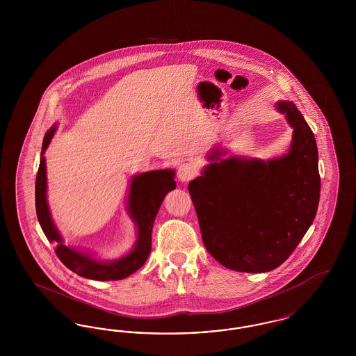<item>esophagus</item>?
<instances>
[{
  "mask_svg": "<svg viewBox=\"0 0 356 356\" xmlns=\"http://www.w3.org/2000/svg\"><path fill=\"white\" fill-rule=\"evenodd\" d=\"M196 175H197V170H196V167H195L193 164H191V163H183V164H180L179 168H177V177H179V180L183 181V183H186V181L192 180Z\"/></svg>",
  "mask_w": 356,
  "mask_h": 356,
  "instance_id": "34e87169",
  "label": "esophagus"
}]
</instances>
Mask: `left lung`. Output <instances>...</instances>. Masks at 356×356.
<instances>
[{"mask_svg":"<svg viewBox=\"0 0 356 356\" xmlns=\"http://www.w3.org/2000/svg\"><path fill=\"white\" fill-rule=\"evenodd\" d=\"M293 128L289 152L268 161L219 159L188 186L207 251L224 267L268 272L295 251L316 216L321 175L315 136L295 104L277 102Z\"/></svg>","mask_w":356,"mask_h":356,"instance_id":"left-lung-1","label":"left lung"}]
</instances>
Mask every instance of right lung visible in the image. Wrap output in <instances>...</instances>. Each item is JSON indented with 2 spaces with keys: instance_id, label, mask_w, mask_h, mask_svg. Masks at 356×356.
I'll return each mask as SVG.
<instances>
[{
  "instance_id": "1",
  "label": "right lung",
  "mask_w": 356,
  "mask_h": 356,
  "mask_svg": "<svg viewBox=\"0 0 356 356\" xmlns=\"http://www.w3.org/2000/svg\"><path fill=\"white\" fill-rule=\"evenodd\" d=\"M54 131L56 128H51L44 137L40 167L35 177V212L45 236L56 244L54 252L61 263L83 277L93 280H120L132 275L143 267L151 252L153 221L165 195L176 188L173 180L175 172L172 170H151L134 177L129 192V212L138 229L135 248L118 261L100 263L88 254L64 245L51 221L47 204V165L44 152L51 143Z\"/></svg>"
}]
</instances>
